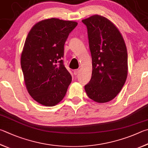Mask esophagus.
Here are the masks:
<instances>
[{
    "label": "esophagus",
    "instance_id": "esophagus-1",
    "mask_svg": "<svg viewBox=\"0 0 148 148\" xmlns=\"http://www.w3.org/2000/svg\"><path fill=\"white\" fill-rule=\"evenodd\" d=\"M74 74L75 76H77V74H79V70H74Z\"/></svg>",
    "mask_w": 148,
    "mask_h": 148
}]
</instances>
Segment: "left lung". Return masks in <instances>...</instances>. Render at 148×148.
I'll return each instance as SVG.
<instances>
[{
  "label": "left lung",
  "instance_id": "left-lung-1",
  "mask_svg": "<svg viewBox=\"0 0 148 148\" xmlns=\"http://www.w3.org/2000/svg\"><path fill=\"white\" fill-rule=\"evenodd\" d=\"M82 22L87 28L92 65L85 90L91 100L106 103L116 97L127 79V48L119 29L107 18L95 15Z\"/></svg>",
  "mask_w": 148,
  "mask_h": 148
}]
</instances>
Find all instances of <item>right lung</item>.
<instances>
[{
  "label": "right lung",
  "mask_w": 148,
  "mask_h": 148,
  "mask_svg": "<svg viewBox=\"0 0 148 148\" xmlns=\"http://www.w3.org/2000/svg\"><path fill=\"white\" fill-rule=\"evenodd\" d=\"M77 25L48 18L36 23L26 37L21 59L25 85L32 98L45 106L62 100L72 82L62 58L66 40Z\"/></svg>",
  "instance_id": "obj_1"
}]
</instances>
